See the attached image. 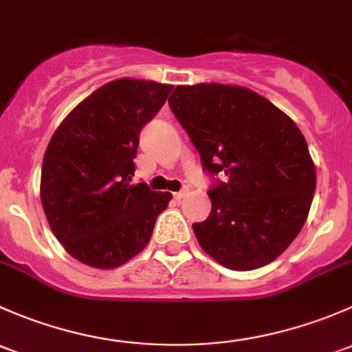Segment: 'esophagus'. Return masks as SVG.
<instances>
[{"instance_id": "obj_1", "label": "esophagus", "mask_w": 352, "mask_h": 352, "mask_svg": "<svg viewBox=\"0 0 352 352\" xmlns=\"http://www.w3.org/2000/svg\"><path fill=\"white\" fill-rule=\"evenodd\" d=\"M186 193H188V188H184V190L176 191V193H175V198H176V200H181V198L186 197Z\"/></svg>"}]
</instances>
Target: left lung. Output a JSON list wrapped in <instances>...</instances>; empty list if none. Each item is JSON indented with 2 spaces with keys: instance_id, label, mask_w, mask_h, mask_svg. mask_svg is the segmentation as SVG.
<instances>
[{
  "instance_id": "obj_1",
  "label": "left lung",
  "mask_w": 352,
  "mask_h": 352,
  "mask_svg": "<svg viewBox=\"0 0 352 352\" xmlns=\"http://www.w3.org/2000/svg\"><path fill=\"white\" fill-rule=\"evenodd\" d=\"M173 113L208 175V219L193 223L203 251L234 271L266 266L300 234L317 177L309 146L280 108L242 86H176Z\"/></svg>"
}]
</instances>
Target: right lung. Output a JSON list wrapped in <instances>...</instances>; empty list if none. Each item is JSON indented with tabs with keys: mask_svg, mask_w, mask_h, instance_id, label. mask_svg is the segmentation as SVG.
I'll list each match as a JSON object with an SVG mask.
<instances>
[{
	"mask_svg": "<svg viewBox=\"0 0 352 352\" xmlns=\"http://www.w3.org/2000/svg\"><path fill=\"white\" fill-rule=\"evenodd\" d=\"M171 85L117 79L64 118L43 155L41 200L57 241L74 259L111 270L139 254L173 198L132 184L140 130Z\"/></svg>",
	"mask_w": 352,
	"mask_h": 352,
	"instance_id": "add662e5",
	"label": "right lung"
}]
</instances>
